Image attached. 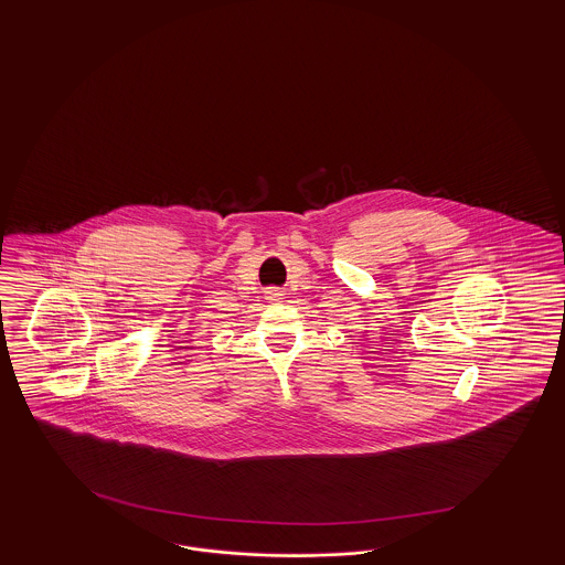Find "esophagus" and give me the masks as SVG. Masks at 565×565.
<instances>
[{"label": "esophagus", "mask_w": 565, "mask_h": 565, "mask_svg": "<svg viewBox=\"0 0 565 565\" xmlns=\"http://www.w3.org/2000/svg\"><path fill=\"white\" fill-rule=\"evenodd\" d=\"M267 298H269V300H279V298H281V295H279V292H277V290H269V292H267Z\"/></svg>", "instance_id": "34e87169"}]
</instances>
